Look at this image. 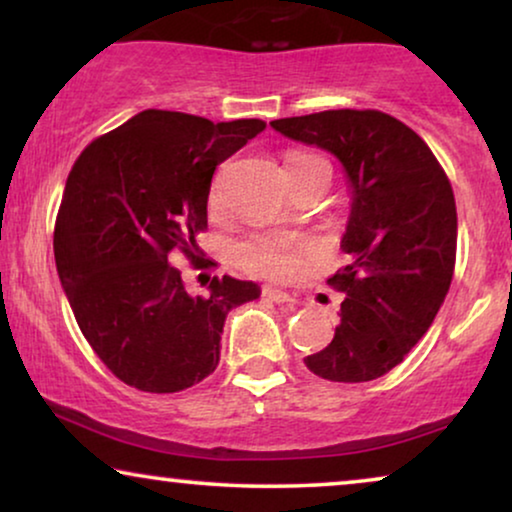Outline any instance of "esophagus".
<instances>
[{
	"mask_svg": "<svg viewBox=\"0 0 512 512\" xmlns=\"http://www.w3.org/2000/svg\"><path fill=\"white\" fill-rule=\"evenodd\" d=\"M263 296L268 298L270 303H277V305H289V307L296 305V296H291V293H284V291H277V289H265Z\"/></svg>",
	"mask_w": 512,
	"mask_h": 512,
	"instance_id": "obj_1",
	"label": "esophagus"
}]
</instances>
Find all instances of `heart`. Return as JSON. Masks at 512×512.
Segmentation results:
<instances>
[{
    "label": "heart",
    "mask_w": 512,
    "mask_h": 512,
    "mask_svg": "<svg viewBox=\"0 0 512 512\" xmlns=\"http://www.w3.org/2000/svg\"><path fill=\"white\" fill-rule=\"evenodd\" d=\"M317 156H307V153H298L291 158L289 167H296L307 160H314ZM212 202H216V188L212 191ZM235 263L249 275L265 277V279H286L298 270V254L286 242L284 237L275 235H254L242 240L235 247Z\"/></svg>",
    "instance_id": "b5f03b06"
}]
</instances>
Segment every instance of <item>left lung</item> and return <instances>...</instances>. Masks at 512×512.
<instances>
[{"label": "left lung", "instance_id": "8db88e82", "mask_svg": "<svg viewBox=\"0 0 512 512\" xmlns=\"http://www.w3.org/2000/svg\"><path fill=\"white\" fill-rule=\"evenodd\" d=\"M331 151L352 184L342 249L349 265L326 279L345 293L335 335L305 356L331 382L387 375L422 340L450 291L457 261L452 184L422 137L377 109H333L270 123Z\"/></svg>", "mask_w": 512, "mask_h": 512}]
</instances>
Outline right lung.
<instances>
[{
    "label": "right lung",
    "mask_w": 512,
    "mask_h": 512,
    "mask_svg": "<svg viewBox=\"0 0 512 512\" xmlns=\"http://www.w3.org/2000/svg\"><path fill=\"white\" fill-rule=\"evenodd\" d=\"M263 128L258 118L146 109L76 158L55 219V265L83 338L128 387L174 394L205 380L219 366L226 314L261 293L223 275L193 296L170 261L214 268L195 237L207 230L216 165Z\"/></svg>",
    "instance_id": "obj_1"
}]
</instances>
